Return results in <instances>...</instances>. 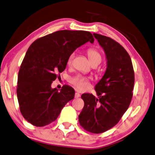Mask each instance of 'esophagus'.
Here are the masks:
<instances>
[{
	"label": "esophagus",
	"mask_w": 155,
	"mask_h": 155,
	"mask_svg": "<svg viewBox=\"0 0 155 155\" xmlns=\"http://www.w3.org/2000/svg\"><path fill=\"white\" fill-rule=\"evenodd\" d=\"M80 97V94L79 93H75V98H79V97Z\"/></svg>",
	"instance_id": "esophagus-1"
}]
</instances>
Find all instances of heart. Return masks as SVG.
Masks as SVG:
<instances>
[{
  "instance_id": "b5f03b06",
  "label": "heart",
  "mask_w": 155,
  "mask_h": 155,
  "mask_svg": "<svg viewBox=\"0 0 155 155\" xmlns=\"http://www.w3.org/2000/svg\"><path fill=\"white\" fill-rule=\"evenodd\" d=\"M87 55L91 64H99L102 60L101 53L96 49L90 48L87 50ZM74 58V53H71L69 56L67 61V65H71L72 63L73 59ZM70 82L74 85L79 90H85L89 85V78L82 75H76L70 79Z\"/></svg>"
}]
</instances>
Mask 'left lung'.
I'll return each instance as SVG.
<instances>
[{
    "mask_svg": "<svg viewBox=\"0 0 155 155\" xmlns=\"http://www.w3.org/2000/svg\"><path fill=\"white\" fill-rule=\"evenodd\" d=\"M93 35L105 51L107 69L95 85L98 97L90 93L81 96L84 106L78 118L86 131L101 134L115 126L129 108L135 77L131 59L125 49L110 37Z\"/></svg>",
    "mask_w": 155,
    "mask_h": 155,
    "instance_id": "8db88e82",
    "label": "left lung"
}]
</instances>
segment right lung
Here are the masks:
<instances>
[{"label": "right lung", "instance_id": "obj_1", "mask_svg": "<svg viewBox=\"0 0 155 155\" xmlns=\"http://www.w3.org/2000/svg\"><path fill=\"white\" fill-rule=\"evenodd\" d=\"M94 43L88 31L63 30L41 37L27 50L18 73L17 96L20 112L36 127L56 120L75 91L67 85L58 91L51 88L53 81L67 67L69 56L87 42Z\"/></svg>", "mask_w": 155, "mask_h": 155}]
</instances>
